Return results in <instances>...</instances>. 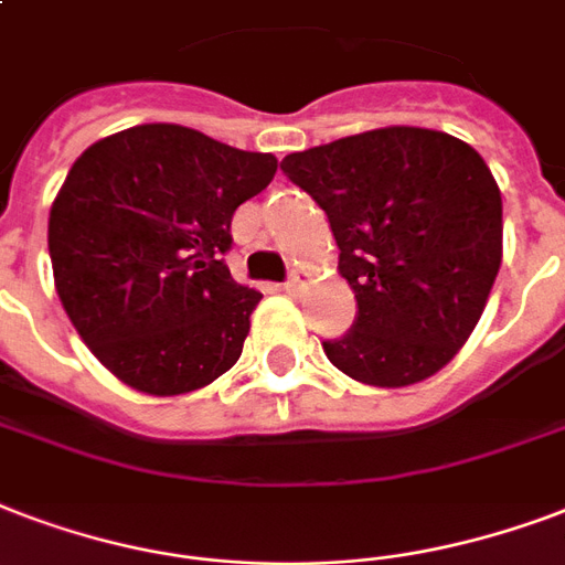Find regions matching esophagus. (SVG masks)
I'll return each mask as SVG.
<instances>
[{"label":"esophagus","instance_id":"34e87169","mask_svg":"<svg viewBox=\"0 0 565 565\" xmlns=\"http://www.w3.org/2000/svg\"><path fill=\"white\" fill-rule=\"evenodd\" d=\"M305 284H308V275L301 273V269H292L290 278L284 281V290L290 292V296H296V292L305 290Z\"/></svg>","mask_w":565,"mask_h":565}]
</instances>
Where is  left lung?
<instances>
[{"label": "left lung", "instance_id": "8db88e82", "mask_svg": "<svg viewBox=\"0 0 565 565\" xmlns=\"http://www.w3.org/2000/svg\"><path fill=\"white\" fill-rule=\"evenodd\" d=\"M281 171L329 218L359 301L352 329L322 340L331 364L376 387L438 373L501 269V192L483 157L447 132L385 127L290 153Z\"/></svg>", "mask_w": 565, "mask_h": 565}]
</instances>
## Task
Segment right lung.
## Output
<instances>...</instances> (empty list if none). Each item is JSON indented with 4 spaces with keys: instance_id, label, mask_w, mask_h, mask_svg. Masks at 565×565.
<instances>
[{
    "instance_id": "add662e5",
    "label": "right lung",
    "mask_w": 565,
    "mask_h": 565,
    "mask_svg": "<svg viewBox=\"0 0 565 565\" xmlns=\"http://www.w3.org/2000/svg\"><path fill=\"white\" fill-rule=\"evenodd\" d=\"M278 159L178 124L85 150L50 210L64 311L120 382L178 397L234 367L260 292L231 278V218Z\"/></svg>"
}]
</instances>
